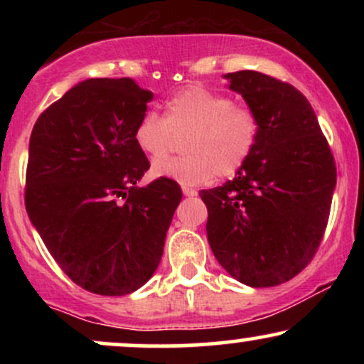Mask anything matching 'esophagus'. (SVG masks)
Masks as SVG:
<instances>
[{
    "mask_svg": "<svg viewBox=\"0 0 364 364\" xmlns=\"http://www.w3.org/2000/svg\"><path fill=\"white\" fill-rule=\"evenodd\" d=\"M183 193H185V196H196L198 195V191L195 190V188H191V186H188V185H183Z\"/></svg>",
    "mask_w": 364,
    "mask_h": 364,
    "instance_id": "34e87169",
    "label": "esophagus"
}]
</instances>
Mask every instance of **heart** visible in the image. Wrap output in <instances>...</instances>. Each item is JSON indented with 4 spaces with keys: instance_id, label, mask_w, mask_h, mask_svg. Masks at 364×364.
I'll return each instance as SVG.
<instances>
[{
    "instance_id": "obj_1",
    "label": "heart",
    "mask_w": 364,
    "mask_h": 364,
    "mask_svg": "<svg viewBox=\"0 0 364 364\" xmlns=\"http://www.w3.org/2000/svg\"><path fill=\"white\" fill-rule=\"evenodd\" d=\"M185 136L181 158L156 162V176L183 185H203L208 179L231 178L248 162L260 136V118L252 107L237 106L229 95L191 85L166 102L164 118L147 111L136 121L133 141L150 161L172 149Z\"/></svg>"
}]
</instances>
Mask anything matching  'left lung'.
<instances>
[{
    "instance_id": "left-lung-1",
    "label": "left lung",
    "mask_w": 364,
    "mask_h": 364,
    "mask_svg": "<svg viewBox=\"0 0 364 364\" xmlns=\"http://www.w3.org/2000/svg\"><path fill=\"white\" fill-rule=\"evenodd\" d=\"M260 118L248 162L205 202L207 237L217 262L252 287L291 281L318 250L328 223L336 161L308 99L291 83L243 70L228 73Z\"/></svg>"
}]
</instances>
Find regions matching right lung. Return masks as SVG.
<instances>
[{
  "label": "right lung",
  "instance_id": "obj_1",
  "mask_svg": "<svg viewBox=\"0 0 364 364\" xmlns=\"http://www.w3.org/2000/svg\"><path fill=\"white\" fill-rule=\"evenodd\" d=\"M152 92L132 78H90L39 116L28 144L25 208L77 286L101 296L136 291L156 272L181 188L139 186L150 162L133 129Z\"/></svg>",
  "mask_w": 364,
  "mask_h": 364
}]
</instances>
